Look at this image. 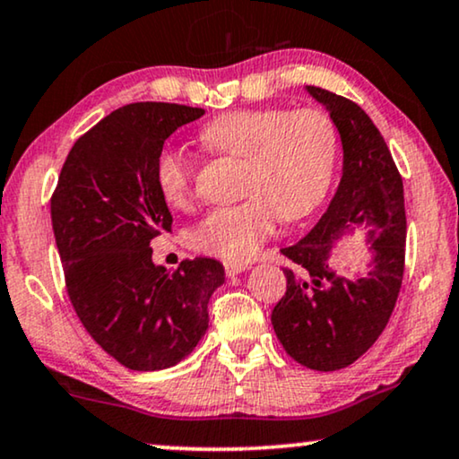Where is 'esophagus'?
Segmentation results:
<instances>
[{
  "mask_svg": "<svg viewBox=\"0 0 459 459\" xmlns=\"http://www.w3.org/2000/svg\"><path fill=\"white\" fill-rule=\"evenodd\" d=\"M222 266H224V273L229 274V277H235V274H239L249 268L247 262H237V260H224Z\"/></svg>",
  "mask_w": 459,
  "mask_h": 459,
  "instance_id": "esophagus-1",
  "label": "esophagus"
}]
</instances>
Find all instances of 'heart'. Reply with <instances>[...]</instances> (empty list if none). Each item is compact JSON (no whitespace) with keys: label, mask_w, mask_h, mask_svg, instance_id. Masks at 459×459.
Returning a JSON list of instances; mask_svg holds the SVG:
<instances>
[{"label":"heart","mask_w":459,"mask_h":459,"mask_svg":"<svg viewBox=\"0 0 459 459\" xmlns=\"http://www.w3.org/2000/svg\"><path fill=\"white\" fill-rule=\"evenodd\" d=\"M210 152L241 157L239 204L212 210L188 235L193 249L246 260L274 230L277 220H300L325 199L338 161V130L316 107L235 108L199 132ZM152 178L161 199L186 210L195 195L193 159L174 146L155 157Z\"/></svg>","instance_id":"obj_1"}]
</instances>
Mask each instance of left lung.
Instances as JSON below:
<instances>
[{
	"instance_id": "8db88e82",
	"label": "left lung",
	"mask_w": 459,
	"mask_h": 459,
	"mask_svg": "<svg viewBox=\"0 0 459 459\" xmlns=\"http://www.w3.org/2000/svg\"><path fill=\"white\" fill-rule=\"evenodd\" d=\"M342 138L344 168L327 212L302 241L281 249L285 296L273 308L274 333L293 361L316 371L352 365L374 346L393 315L405 271L403 178L382 134L357 102L307 85ZM363 225L375 258L368 275L346 280L328 266L334 241Z\"/></svg>"
}]
</instances>
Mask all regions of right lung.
Segmentation results:
<instances>
[{"label": "right lung", "instance_id": "right-lung-1", "mask_svg": "<svg viewBox=\"0 0 459 459\" xmlns=\"http://www.w3.org/2000/svg\"><path fill=\"white\" fill-rule=\"evenodd\" d=\"M205 111L172 102L121 107L77 138L52 193V229L79 321L102 351L134 371L180 363L207 329L224 283L213 258L168 274L151 241L172 230L152 168L163 143Z\"/></svg>", "mask_w": 459, "mask_h": 459}]
</instances>
